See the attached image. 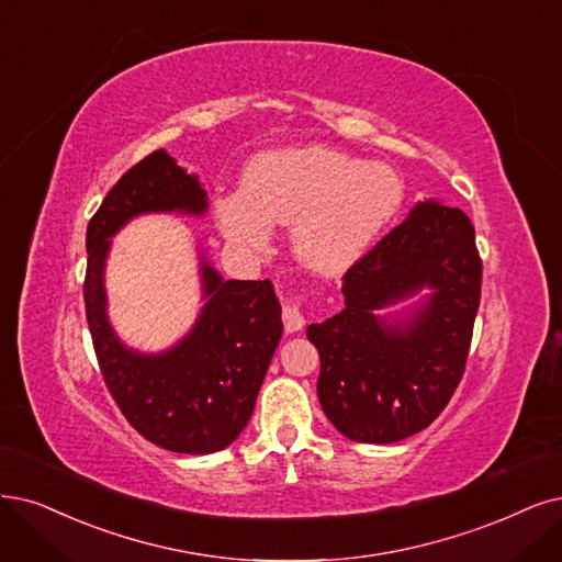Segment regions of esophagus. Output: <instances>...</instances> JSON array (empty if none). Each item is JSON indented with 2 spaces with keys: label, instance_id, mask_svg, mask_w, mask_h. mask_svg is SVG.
Returning a JSON list of instances; mask_svg holds the SVG:
<instances>
[{
  "label": "esophagus",
  "instance_id": "34e87169",
  "mask_svg": "<svg viewBox=\"0 0 562 562\" xmlns=\"http://www.w3.org/2000/svg\"><path fill=\"white\" fill-rule=\"evenodd\" d=\"M282 322H284V330L286 334H296L305 326V315H303V305L301 299L286 301L282 307Z\"/></svg>",
  "mask_w": 562,
  "mask_h": 562
}]
</instances>
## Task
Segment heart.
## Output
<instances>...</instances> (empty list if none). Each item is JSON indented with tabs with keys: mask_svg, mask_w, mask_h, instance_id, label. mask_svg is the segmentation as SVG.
Segmentation results:
<instances>
[{
	"mask_svg": "<svg viewBox=\"0 0 562 562\" xmlns=\"http://www.w3.org/2000/svg\"><path fill=\"white\" fill-rule=\"evenodd\" d=\"M405 196L401 176L386 164L305 145L263 153L249 161L243 192L215 205L222 234L263 252L268 226L294 224V252L324 276L342 273L378 243Z\"/></svg>",
	"mask_w": 562,
	"mask_h": 562,
	"instance_id": "obj_1",
	"label": "heart"
}]
</instances>
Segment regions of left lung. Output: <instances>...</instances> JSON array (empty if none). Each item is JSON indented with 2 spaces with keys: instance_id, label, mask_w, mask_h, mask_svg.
<instances>
[{
  "instance_id": "obj_1",
  "label": "left lung",
  "mask_w": 562,
  "mask_h": 562,
  "mask_svg": "<svg viewBox=\"0 0 562 562\" xmlns=\"http://www.w3.org/2000/svg\"><path fill=\"white\" fill-rule=\"evenodd\" d=\"M431 294L407 316L384 306ZM345 307L307 326L319 351L317 396L345 438L389 445L424 430L459 386L482 299L470 217L424 201L342 276Z\"/></svg>"
}]
</instances>
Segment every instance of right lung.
<instances>
[{
	"label": "right lung",
	"instance_id": "obj_1",
	"mask_svg": "<svg viewBox=\"0 0 562 562\" xmlns=\"http://www.w3.org/2000/svg\"><path fill=\"white\" fill-rule=\"evenodd\" d=\"M207 199L196 176L155 150L124 173L88 224L82 294L94 355L113 401L127 422L157 447L213 453L232 445L259 396L282 336V307L270 280H222L201 259L205 305L176 347L140 355L124 347L106 315L103 266L111 236L143 213L203 215Z\"/></svg>",
	"mask_w": 562,
	"mask_h": 562
}]
</instances>
